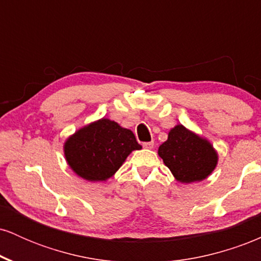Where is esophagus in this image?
I'll return each mask as SVG.
<instances>
[{"label":"esophagus","mask_w":261,"mask_h":261,"mask_svg":"<svg viewBox=\"0 0 261 261\" xmlns=\"http://www.w3.org/2000/svg\"><path fill=\"white\" fill-rule=\"evenodd\" d=\"M153 146H154L153 141H151V142H145V143H143V147L147 148V149H152V148H153Z\"/></svg>","instance_id":"1"}]
</instances>
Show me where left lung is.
<instances>
[{"mask_svg": "<svg viewBox=\"0 0 261 261\" xmlns=\"http://www.w3.org/2000/svg\"><path fill=\"white\" fill-rule=\"evenodd\" d=\"M158 155L176 181L191 184L205 180L218 163V153L207 139L178 124L158 148Z\"/></svg>", "mask_w": 261, "mask_h": 261, "instance_id": "1", "label": "left lung"}]
</instances>
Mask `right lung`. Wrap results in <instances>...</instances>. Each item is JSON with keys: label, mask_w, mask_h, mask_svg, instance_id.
Returning a JSON list of instances; mask_svg holds the SVG:
<instances>
[{"label": "right lung", "mask_w": 261, "mask_h": 261, "mask_svg": "<svg viewBox=\"0 0 261 261\" xmlns=\"http://www.w3.org/2000/svg\"><path fill=\"white\" fill-rule=\"evenodd\" d=\"M134 133L101 118L80 127L64 142L68 167L87 181H107L133 151L141 149Z\"/></svg>", "instance_id": "right-lung-1"}]
</instances>
